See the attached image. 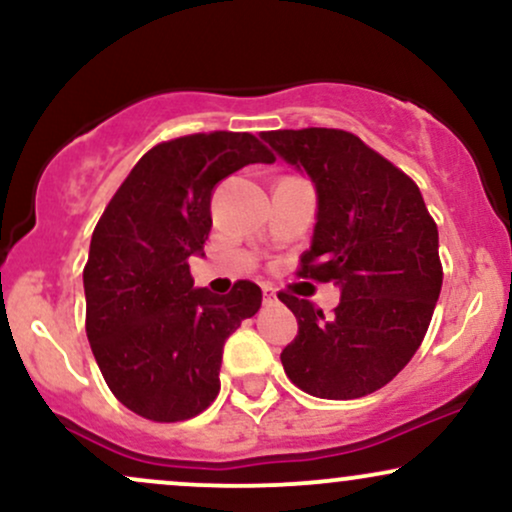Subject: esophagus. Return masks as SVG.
<instances>
[{
  "mask_svg": "<svg viewBox=\"0 0 512 512\" xmlns=\"http://www.w3.org/2000/svg\"><path fill=\"white\" fill-rule=\"evenodd\" d=\"M262 301L264 303H274L276 301V291L272 284H262Z\"/></svg>",
  "mask_w": 512,
  "mask_h": 512,
  "instance_id": "34e87169",
  "label": "esophagus"
}]
</instances>
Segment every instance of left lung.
<instances>
[{"label": "left lung", "instance_id": "1", "mask_svg": "<svg viewBox=\"0 0 512 512\" xmlns=\"http://www.w3.org/2000/svg\"><path fill=\"white\" fill-rule=\"evenodd\" d=\"M262 139L317 187L313 245L296 276L342 289L330 317L279 291L298 320L281 363L308 395L366 397L407 366L431 325L443 286L436 221L416 182L356 134L305 127Z\"/></svg>", "mask_w": 512, "mask_h": 512}]
</instances>
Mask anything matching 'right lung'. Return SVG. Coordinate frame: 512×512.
I'll return each instance as SVG.
<instances>
[{"instance_id":"obj_1","label":"right lung","mask_w":512,"mask_h":512,"mask_svg":"<svg viewBox=\"0 0 512 512\" xmlns=\"http://www.w3.org/2000/svg\"><path fill=\"white\" fill-rule=\"evenodd\" d=\"M274 154L250 132H199L156 144L117 187L84 267L86 337L110 392L158 424L192 419L219 395L223 344L262 305L248 279L195 289L192 255L211 231V192Z\"/></svg>"}]
</instances>
